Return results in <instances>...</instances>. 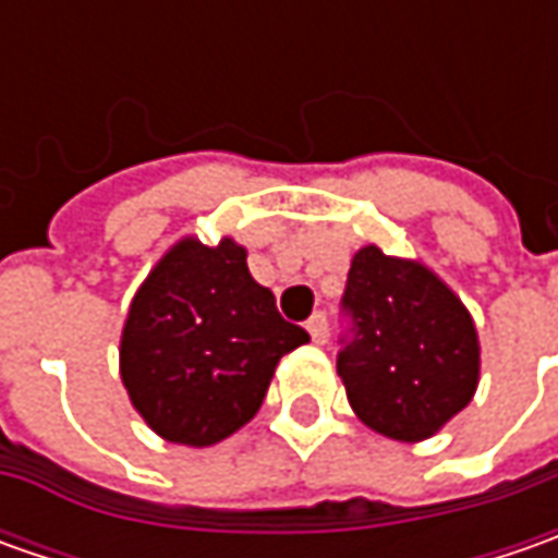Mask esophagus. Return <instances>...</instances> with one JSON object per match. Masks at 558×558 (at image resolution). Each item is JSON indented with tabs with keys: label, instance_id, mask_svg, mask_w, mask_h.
I'll list each match as a JSON object with an SVG mask.
<instances>
[{
	"label": "esophagus",
	"instance_id": "34e87169",
	"mask_svg": "<svg viewBox=\"0 0 558 558\" xmlns=\"http://www.w3.org/2000/svg\"><path fill=\"white\" fill-rule=\"evenodd\" d=\"M307 332H311L316 344L329 341V319H326V313H313L311 319H307Z\"/></svg>",
	"mask_w": 558,
	"mask_h": 558
}]
</instances>
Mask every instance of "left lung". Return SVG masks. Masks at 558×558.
Listing matches in <instances>:
<instances>
[{
  "label": "left lung",
  "mask_w": 558,
  "mask_h": 558,
  "mask_svg": "<svg viewBox=\"0 0 558 558\" xmlns=\"http://www.w3.org/2000/svg\"><path fill=\"white\" fill-rule=\"evenodd\" d=\"M338 375L354 413L385 438L440 432L478 388L482 348L462 301L418 260L360 247L341 298Z\"/></svg>",
  "instance_id": "left-lung-1"
}]
</instances>
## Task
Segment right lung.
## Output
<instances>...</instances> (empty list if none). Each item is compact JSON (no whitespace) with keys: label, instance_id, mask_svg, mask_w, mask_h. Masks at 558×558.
I'll return each mask as SVG.
<instances>
[{"label":"right lung","instance_id":"right-lung-1","mask_svg":"<svg viewBox=\"0 0 558 558\" xmlns=\"http://www.w3.org/2000/svg\"><path fill=\"white\" fill-rule=\"evenodd\" d=\"M311 335L286 323L232 239H183L142 282L120 335V378L170 444L210 447L254 418L279 360Z\"/></svg>","mask_w":558,"mask_h":558}]
</instances>
